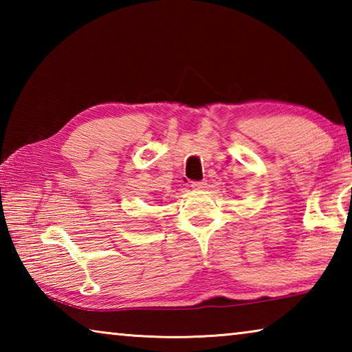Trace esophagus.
<instances>
[{
	"label": "esophagus",
	"mask_w": 352,
	"mask_h": 352,
	"mask_svg": "<svg viewBox=\"0 0 352 352\" xmlns=\"http://www.w3.org/2000/svg\"><path fill=\"white\" fill-rule=\"evenodd\" d=\"M190 186H192V189H195V190H204L205 188H208V183L206 182H194Z\"/></svg>",
	"instance_id": "esophagus-1"
}]
</instances>
